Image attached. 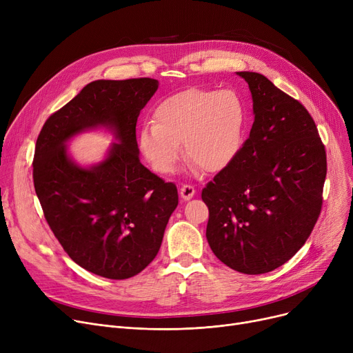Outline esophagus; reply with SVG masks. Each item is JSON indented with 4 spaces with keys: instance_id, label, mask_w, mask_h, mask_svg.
<instances>
[{
    "instance_id": "34e87169",
    "label": "esophagus",
    "mask_w": 353,
    "mask_h": 353,
    "mask_svg": "<svg viewBox=\"0 0 353 353\" xmlns=\"http://www.w3.org/2000/svg\"><path fill=\"white\" fill-rule=\"evenodd\" d=\"M194 193H196V190H194V188L192 186V184H181V188H180L181 199L189 200V199H192L194 196Z\"/></svg>"
}]
</instances>
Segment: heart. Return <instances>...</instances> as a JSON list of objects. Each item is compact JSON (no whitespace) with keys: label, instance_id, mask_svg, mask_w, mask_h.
<instances>
[{"label":"heart","instance_id":"1","mask_svg":"<svg viewBox=\"0 0 353 353\" xmlns=\"http://www.w3.org/2000/svg\"><path fill=\"white\" fill-rule=\"evenodd\" d=\"M248 108L232 88H188L164 99L154 121L143 124L140 150L161 174L176 172L184 143L188 159L201 170H223L243 143Z\"/></svg>","mask_w":353,"mask_h":353}]
</instances>
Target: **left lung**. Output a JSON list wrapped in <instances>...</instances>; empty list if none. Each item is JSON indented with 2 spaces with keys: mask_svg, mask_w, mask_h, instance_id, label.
I'll return each instance as SVG.
<instances>
[{
  "mask_svg": "<svg viewBox=\"0 0 353 353\" xmlns=\"http://www.w3.org/2000/svg\"><path fill=\"white\" fill-rule=\"evenodd\" d=\"M249 84L254 121L232 163L201 190L206 237L220 262L246 274L274 270L310 236L323 203L326 152L305 105L259 72Z\"/></svg>",
  "mask_w": 353,
  "mask_h": 353,
  "instance_id": "left-lung-1",
  "label": "left lung"
}]
</instances>
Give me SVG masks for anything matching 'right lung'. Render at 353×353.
<instances>
[{
    "label": "right lung",
    "instance_id": "add662e5",
    "mask_svg": "<svg viewBox=\"0 0 353 353\" xmlns=\"http://www.w3.org/2000/svg\"><path fill=\"white\" fill-rule=\"evenodd\" d=\"M157 87L148 77L92 81L47 119L35 143L34 188L50 229L74 262L107 279H128L153 262L179 203L176 184L139 157L137 117ZM96 125L113 128L119 143L83 170L65 141Z\"/></svg>",
    "mask_w": 353,
    "mask_h": 353
}]
</instances>
